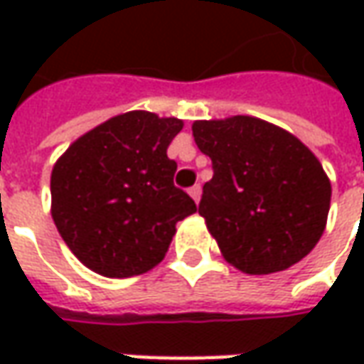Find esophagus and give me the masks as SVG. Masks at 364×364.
Returning a JSON list of instances; mask_svg holds the SVG:
<instances>
[{"label": "esophagus", "mask_w": 364, "mask_h": 364, "mask_svg": "<svg viewBox=\"0 0 364 364\" xmlns=\"http://www.w3.org/2000/svg\"><path fill=\"white\" fill-rule=\"evenodd\" d=\"M188 194L192 196V200H194V203H198V200H200V194H203V188H200L198 184H194V186L188 190Z\"/></svg>", "instance_id": "esophagus-1"}]
</instances>
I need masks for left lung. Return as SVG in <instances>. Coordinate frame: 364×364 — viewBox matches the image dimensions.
Returning a JSON list of instances; mask_svg holds the SVG:
<instances>
[{
  "label": "left lung",
  "mask_w": 364,
  "mask_h": 364,
  "mask_svg": "<svg viewBox=\"0 0 364 364\" xmlns=\"http://www.w3.org/2000/svg\"><path fill=\"white\" fill-rule=\"evenodd\" d=\"M192 135L213 160L198 213L223 257L251 275L284 272L306 257L324 232L332 194L314 154L249 115L194 121Z\"/></svg>",
  "instance_id": "obj_1"
}]
</instances>
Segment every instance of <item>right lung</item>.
<instances>
[{"label":"right lung","mask_w":364,"mask_h":364,"mask_svg":"<svg viewBox=\"0 0 364 364\" xmlns=\"http://www.w3.org/2000/svg\"><path fill=\"white\" fill-rule=\"evenodd\" d=\"M176 117L129 111L80 135L52 168V218L68 249L99 275L133 277L160 263L176 223L196 204L174 186Z\"/></svg>","instance_id":"right-lung-1"}]
</instances>
